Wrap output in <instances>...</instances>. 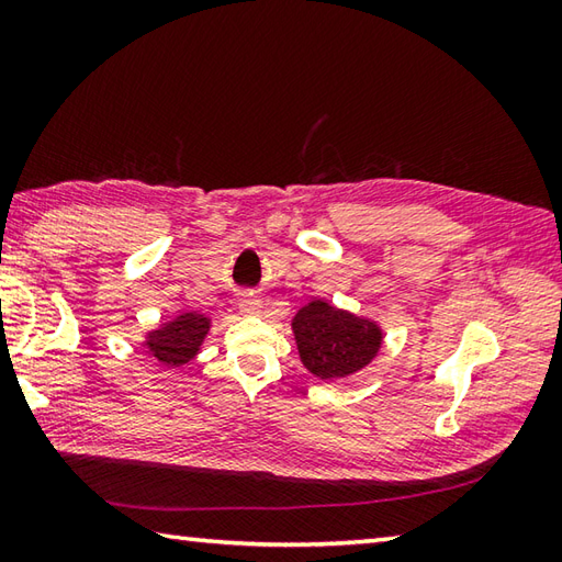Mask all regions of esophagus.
I'll return each instance as SVG.
<instances>
[{
  "label": "esophagus",
  "instance_id": "esophagus-1",
  "mask_svg": "<svg viewBox=\"0 0 562 562\" xmlns=\"http://www.w3.org/2000/svg\"><path fill=\"white\" fill-rule=\"evenodd\" d=\"M238 308L248 316H258L262 312V302L256 292H244L241 300H238Z\"/></svg>",
  "mask_w": 562,
  "mask_h": 562
}]
</instances>
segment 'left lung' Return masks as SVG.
Wrapping results in <instances>:
<instances>
[{"label": "left lung", "instance_id": "left-lung-1", "mask_svg": "<svg viewBox=\"0 0 562 562\" xmlns=\"http://www.w3.org/2000/svg\"><path fill=\"white\" fill-rule=\"evenodd\" d=\"M302 364L321 381L348 379L374 362L384 328L379 321L312 296L292 318Z\"/></svg>", "mask_w": 562, "mask_h": 562}]
</instances>
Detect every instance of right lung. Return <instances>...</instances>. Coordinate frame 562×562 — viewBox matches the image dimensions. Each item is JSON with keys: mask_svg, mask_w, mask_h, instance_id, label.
I'll return each mask as SVG.
<instances>
[{"mask_svg": "<svg viewBox=\"0 0 562 562\" xmlns=\"http://www.w3.org/2000/svg\"><path fill=\"white\" fill-rule=\"evenodd\" d=\"M210 328L212 318L207 314L188 308V312H178L173 318L164 321L157 328H151L145 340H142V348H145L151 360H157L161 367H186L200 355V348L202 342H205Z\"/></svg>", "mask_w": 562, "mask_h": 562, "instance_id": "1", "label": "right lung"}]
</instances>
